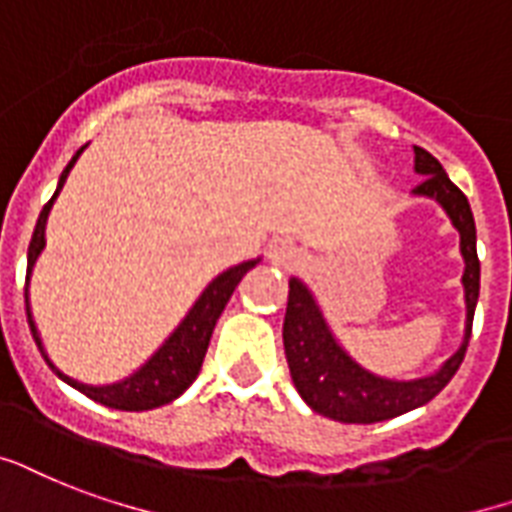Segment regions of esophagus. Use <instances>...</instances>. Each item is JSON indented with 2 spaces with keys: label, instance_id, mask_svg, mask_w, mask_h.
<instances>
[{
  "label": "esophagus",
  "instance_id": "1",
  "mask_svg": "<svg viewBox=\"0 0 512 512\" xmlns=\"http://www.w3.org/2000/svg\"><path fill=\"white\" fill-rule=\"evenodd\" d=\"M299 251L294 245H286V242H280V245H272L270 248V261L272 264H280V267H294L299 264Z\"/></svg>",
  "mask_w": 512,
  "mask_h": 512
}]
</instances>
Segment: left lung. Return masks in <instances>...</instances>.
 Masks as SVG:
<instances>
[{"label":"left lung","mask_w":512,"mask_h":512,"mask_svg":"<svg viewBox=\"0 0 512 512\" xmlns=\"http://www.w3.org/2000/svg\"><path fill=\"white\" fill-rule=\"evenodd\" d=\"M416 172L424 180L413 188V194L437 199L451 215L453 226L461 234V256H464V297H467V329L464 343L443 370L421 380H386L361 370L359 364L337 345L329 332L324 315L297 278L288 280V305L283 318V348H286L288 370L297 386L299 397L313 407L315 413L334 418L340 424H378L397 418L407 410L426 405L443 391L464 361L472 334V315L480 294V261L475 248V218L470 202L453 186L440 161L432 153L416 145Z\"/></svg>","instance_id":"left-lung-1"}]
</instances>
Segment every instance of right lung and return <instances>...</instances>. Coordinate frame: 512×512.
I'll use <instances>...</instances> for the list:
<instances>
[{
	"label": "right lung",
	"mask_w": 512,
	"mask_h": 512,
	"mask_svg": "<svg viewBox=\"0 0 512 512\" xmlns=\"http://www.w3.org/2000/svg\"><path fill=\"white\" fill-rule=\"evenodd\" d=\"M83 151V148H80ZM80 151L72 156V161L67 164V169L61 172L59 188L56 194L48 199V205L42 207L40 218H37V226H34L32 242H29V264H26V272H32L34 261L40 256L42 245H45V221H48V213H51L53 199L59 197L61 186L67 180L69 169L78 161ZM256 267V261H242L232 270L221 272L218 278L210 283V286L202 291V297L197 299V305L191 307V313L183 318V324L175 329V334L169 337L167 343L161 345L159 351L153 353L151 361L134 372L132 378L121 380V383H113V386H86V383H78V380L67 378L64 372H59L48 359V353L42 348L40 334H37V326L32 321V313H29V299H26V318H29V329H32V337L40 353L45 356V361L51 364V370L59 375L61 380H67L69 386L83 391L88 399H94L99 405L115 407V410H153V407H161L178 399L183 391H186L194 380H197L199 370H202V361H205L207 345H210V337H213L215 321L218 315L224 313L226 302L232 297V291L237 288V283L242 280V275Z\"/></svg>",
	"instance_id": "1"
}]
</instances>
